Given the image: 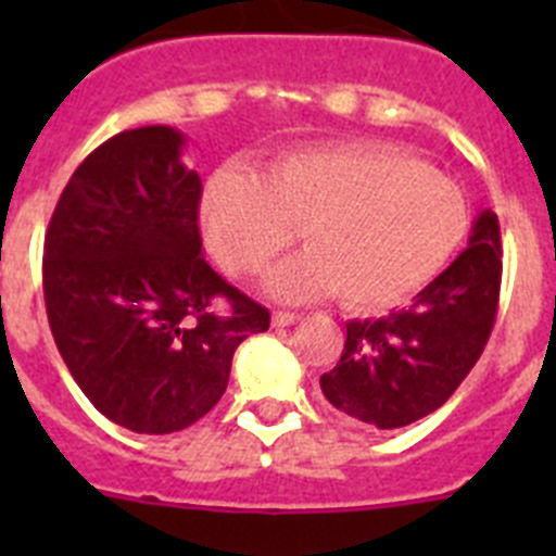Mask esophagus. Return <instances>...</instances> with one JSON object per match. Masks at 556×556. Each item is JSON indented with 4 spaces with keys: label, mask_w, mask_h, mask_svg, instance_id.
I'll return each instance as SVG.
<instances>
[{
    "label": "esophagus",
    "mask_w": 556,
    "mask_h": 556,
    "mask_svg": "<svg viewBox=\"0 0 556 556\" xmlns=\"http://www.w3.org/2000/svg\"><path fill=\"white\" fill-rule=\"evenodd\" d=\"M292 323H298V314L294 312H273L275 328H287V326H292Z\"/></svg>",
    "instance_id": "esophagus-1"
}]
</instances>
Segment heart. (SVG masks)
I'll return each mask as SVG.
<instances>
[{
  "mask_svg": "<svg viewBox=\"0 0 556 556\" xmlns=\"http://www.w3.org/2000/svg\"><path fill=\"white\" fill-rule=\"evenodd\" d=\"M200 223L230 275L264 269L298 230L306 250L267 275L273 298L333 292L353 312H384L448 264L468 203L448 175L409 152L337 144L287 152L253 178L223 172L205 189Z\"/></svg>",
  "mask_w": 556,
  "mask_h": 556,
  "instance_id": "heart-1",
  "label": "heart"
}]
</instances>
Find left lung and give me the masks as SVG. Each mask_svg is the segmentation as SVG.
Masks as SVG:
<instances>
[{
	"label": "left lung",
	"instance_id": "obj_1",
	"mask_svg": "<svg viewBox=\"0 0 556 556\" xmlns=\"http://www.w3.org/2000/svg\"><path fill=\"white\" fill-rule=\"evenodd\" d=\"M498 289V217L481 211L468 248L409 308L348 323L337 367L320 376L328 404L376 429H401L440 409L488 345Z\"/></svg>",
	"mask_w": 556,
	"mask_h": 556
}]
</instances>
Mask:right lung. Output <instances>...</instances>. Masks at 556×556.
I'll return each mask as SVG.
<instances>
[{
    "label": "right lung",
    "instance_id": "right-lung-1",
    "mask_svg": "<svg viewBox=\"0 0 556 556\" xmlns=\"http://www.w3.org/2000/svg\"><path fill=\"white\" fill-rule=\"evenodd\" d=\"M184 144L166 125L108 139L68 178L43 239L58 351L88 401L136 434L198 424L236 348L269 328L267 308L203 258V184Z\"/></svg>",
    "mask_w": 556,
    "mask_h": 556
}]
</instances>
